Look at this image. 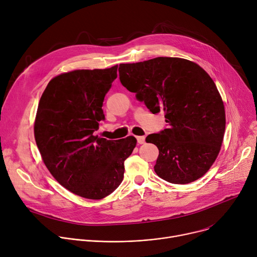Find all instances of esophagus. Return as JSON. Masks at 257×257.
<instances>
[{
	"instance_id": "obj_1",
	"label": "esophagus",
	"mask_w": 257,
	"mask_h": 257,
	"mask_svg": "<svg viewBox=\"0 0 257 257\" xmlns=\"http://www.w3.org/2000/svg\"><path fill=\"white\" fill-rule=\"evenodd\" d=\"M138 144H144L145 143V137L144 136H139L137 137Z\"/></svg>"
}]
</instances>
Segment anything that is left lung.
Wrapping results in <instances>:
<instances>
[{"mask_svg":"<svg viewBox=\"0 0 257 257\" xmlns=\"http://www.w3.org/2000/svg\"><path fill=\"white\" fill-rule=\"evenodd\" d=\"M123 87L153 113L164 112L167 127L146 138L157 146L155 173L172 184H189L215 161L225 128L221 97L208 73L182 58L157 57L119 65Z\"/></svg>","mask_w":257,"mask_h":257,"instance_id":"left-lung-1","label":"left lung"}]
</instances>
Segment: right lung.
Returning <instances> with one entry per match:
<instances>
[{
  "label": "right lung",
  "instance_id": "add662e5",
  "mask_svg": "<svg viewBox=\"0 0 257 257\" xmlns=\"http://www.w3.org/2000/svg\"><path fill=\"white\" fill-rule=\"evenodd\" d=\"M117 65L74 70L54 77L44 91L35 121L36 143L49 172L70 192L102 199L121 184L124 160L137 140L94 136L105 95L117 77Z\"/></svg>",
  "mask_w": 257,
  "mask_h": 257
}]
</instances>
